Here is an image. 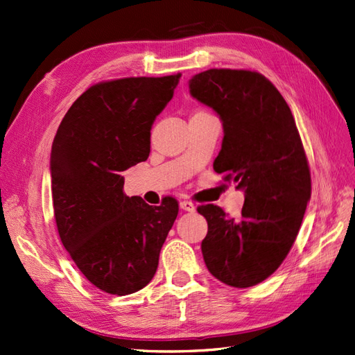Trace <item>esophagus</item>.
Masks as SVG:
<instances>
[{"mask_svg":"<svg viewBox=\"0 0 355 355\" xmlns=\"http://www.w3.org/2000/svg\"><path fill=\"white\" fill-rule=\"evenodd\" d=\"M180 208L183 209V211H189V212H193L196 209V207L191 204L190 200H181L180 202Z\"/></svg>","mask_w":355,"mask_h":355,"instance_id":"esophagus-1","label":"esophagus"}]
</instances>
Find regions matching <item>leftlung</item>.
Wrapping results in <instances>:
<instances>
[{"instance_id":"left-lung-1","label":"left lung","mask_w":355,"mask_h":355,"mask_svg":"<svg viewBox=\"0 0 355 355\" xmlns=\"http://www.w3.org/2000/svg\"><path fill=\"white\" fill-rule=\"evenodd\" d=\"M190 95L223 121L214 171L244 190L241 218L198 207L208 221L202 241L208 270L247 288L275 272L293 247L311 199V172L286 99L256 71L212 68L191 77Z\"/></svg>"}]
</instances>
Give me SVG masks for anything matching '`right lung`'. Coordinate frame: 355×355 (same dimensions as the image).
Listing matches in <instances>:
<instances>
[{
    "label": "right lung",
    "mask_w": 355,
    "mask_h": 355,
    "mask_svg": "<svg viewBox=\"0 0 355 355\" xmlns=\"http://www.w3.org/2000/svg\"><path fill=\"white\" fill-rule=\"evenodd\" d=\"M181 74L90 86L60 121L50 153L55 220L65 250L95 287L125 296L155 277L178 214L123 193L120 174L150 155V130Z\"/></svg>",
    "instance_id": "1"
}]
</instances>
